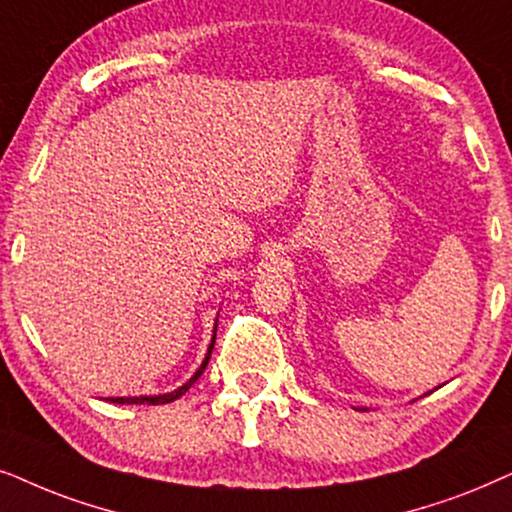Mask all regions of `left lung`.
I'll use <instances>...</instances> for the list:
<instances>
[{
  "label": "left lung",
  "mask_w": 512,
  "mask_h": 512,
  "mask_svg": "<svg viewBox=\"0 0 512 512\" xmlns=\"http://www.w3.org/2000/svg\"><path fill=\"white\" fill-rule=\"evenodd\" d=\"M358 412H367V410H365V407H358Z\"/></svg>",
  "instance_id": "obj_1"
}]
</instances>
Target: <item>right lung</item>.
Wrapping results in <instances>:
<instances>
[{"instance_id":"1","label":"right lung","mask_w":512,"mask_h":512,"mask_svg":"<svg viewBox=\"0 0 512 512\" xmlns=\"http://www.w3.org/2000/svg\"><path fill=\"white\" fill-rule=\"evenodd\" d=\"M215 332H217V320H215V327H213V339H210V344H208L206 358H203L199 370H196L192 377H189L180 388H175V391H170V393H159V395H128V398H105V400H107V403H119V405H166V403H173V400L180 398V395H185L189 388L194 386V381L201 377L203 370H206L210 353H213V346H215Z\"/></svg>"}]
</instances>
